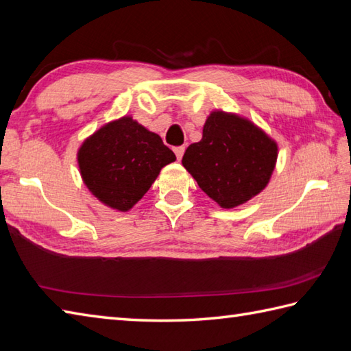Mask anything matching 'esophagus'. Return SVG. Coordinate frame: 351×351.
Instances as JSON below:
<instances>
[{"mask_svg":"<svg viewBox=\"0 0 351 351\" xmlns=\"http://www.w3.org/2000/svg\"><path fill=\"white\" fill-rule=\"evenodd\" d=\"M184 151H185V146H176V148H173V152L178 160H181L182 156H184Z\"/></svg>","mask_w":351,"mask_h":351,"instance_id":"34e87169","label":"esophagus"}]
</instances>
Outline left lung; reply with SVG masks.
<instances>
[{"mask_svg":"<svg viewBox=\"0 0 351 351\" xmlns=\"http://www.w3.org/2000/svg\"><path fill=\"white\" fill-rule=\"evenodd\" d=\"M276 158L278 143L265 130L238 113L215 109L200 142L186 148L182 166L218 206L232 209L266 189Z\"/></svg>","mask_w":351,"mask_h":351,"instance_id":"obj_1","label":"left lung"}]
</instances>
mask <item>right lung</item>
<instances>
[{
  "mask_svg": "<svg viewBox=\"0 0 351 351\" xmlns=\"http://www.w3.org/2000/svg\"><path fill=\"white\" fill-rule=\"evenodd\" d=\"M176 160L161 137L125 115L106 122L77 149V166L86 189L104 206L128 213Z\"/></svg>",
  "mask_w": 351,
  "mask_h": 351,
  "instance_id": "1",
  "label": "right lung"
}]
</instances>
